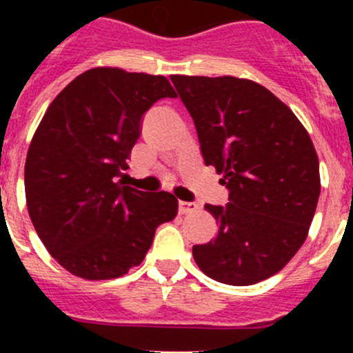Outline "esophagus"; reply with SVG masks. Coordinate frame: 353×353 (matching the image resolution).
<instances>
[{
	"mask_svg": "<svg viewBox=\"0 0 353 353\" xmlns=\"http://www.w3.org/2000/svg\"><path fill=\"white\" fill-rule=\"evenodd\" d=\"M198 205L196 203H189V201H180V205H179V210H180V214H183V215H191V214H194V212H198Z\"/></svg>",
	"mask_w": 353,
	"mask_h": 353,
	"instance_id": "obj_1",
	"label": "esophagus"
}]
</instances>
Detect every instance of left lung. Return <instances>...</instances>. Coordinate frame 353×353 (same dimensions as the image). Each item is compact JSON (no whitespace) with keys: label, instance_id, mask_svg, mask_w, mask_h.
Segmentation results:
<instances>
[{"label":"left lung","instance_id":"obj_1","mask_svg":"<svg viewBox=\"0 0 353 353\" xmlns=\"http://www.w3.org/2000/svg\"><path fill=\"white\" fill-rule=\"evenodd\" d=\"M194 120L207 166L223 174L224 207L205 205L219 230L194 245L201 272L248 286L274 276L304 244L320 198V164L292 109L249 79L171 76Z\"/></svg>","mask_w":353,"mask_h":353}]
</instances>
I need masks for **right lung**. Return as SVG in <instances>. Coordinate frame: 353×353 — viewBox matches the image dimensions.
<instances>
[{
    "label": "right lung",
    "mask_w": 353,
    "mask_h": 353,
    "mask_svg": "<svg viewBox=\"0 0 353 353\" xmlns=\"http://www.w3.org/2000/svg\"><path fill=\"white\" fill-rule=\"evenodd\" d=\"M164 76L97 67L67 84L28 148L24 189L31 223L58 263L83 279H114L145 260L157 226L174 219L171 192L123 185L121 171L159 99Z\"/></svg>",
    "instance_id": "1"
}]
</instances>
